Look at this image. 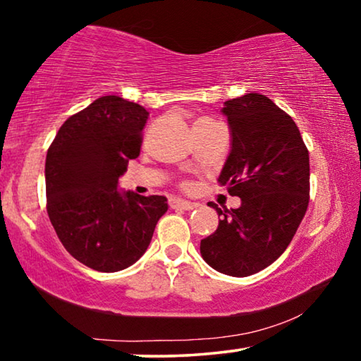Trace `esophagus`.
<instances>
[{"label": "esophagus", "mask_w": 361, "mask_h": 361, "mask_svg": "<svg viewBox=\"0 0 361 361\" xmlns=\"http://www.w3.org/2000/svg\"><path fill=\"white\" fill-rule=\"evenodd\" d=\"M169 205H171V208H176V210H195V208L198 207V203L180 200V198H171Z\"/></svg>", "instance_id": "esophagus-1"}]
</instances>
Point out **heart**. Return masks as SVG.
<instances>
[{
  "label": "heart",
  "instance_id": "b5f03b06",
  "mask_svg": "<svg viewBox=\"0 0 361 361\" xmlns=\"http://www.w3.org/2000/svg\"><path fill=\"white\" fill-rule=\"evenodd\" d=\"M197 122H215V120H210V118H200V120H197Z\"/></svg>",
  "mask_w": 361,
  "mask_h": 361
}]
</instances>
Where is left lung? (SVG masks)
<instances>
[{"mask_svg":"<svg viewBox=\"0 0 361 361\" xmlns=\"http://www.w3.org/2000/svg\"><path fill=\"white\" fill-rule=\"evenodd\" d=\"M231 153L219 174L241 207L221 210L218 229L202 239L205 262L221 274L249 276L274 264L293 239L310 203V153L288 114L264 94L224 102Z\"/></svg>","mask_w":361,"mask_h":361,"instance_id":"obj_1","label":"left lung"}]
</instances>
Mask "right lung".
<instances>
[{
	"label": "right lung",
	"instance_id": "add662e5",
	"mask_svg": "<svg viewBox=\"0 0 361 361\" xmlns=\"http://www.w3.org/2000/svg\"><path fill=\"white\" fill-rule=\"evenodd\" d=\"M149 114L102 96L61 125L45 161L47 213L63 247L86 267L118 271L145 254L168 198L120 192L118 177L138 158Z\"/></svg>",
	"mask_w": 361,
	"mask_h": 361
}]
</instances>
